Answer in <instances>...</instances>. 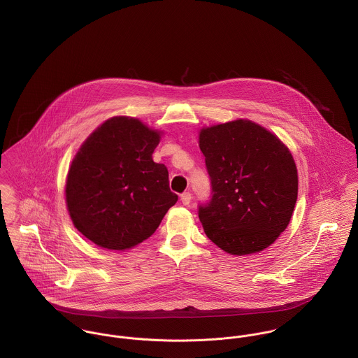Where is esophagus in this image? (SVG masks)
<instances>
[{
	"label": "esophagus",
	"instance_id": "1",
	"mask_svg": "<svg viewBox=\"0 0 358 358\" xmlns=\"http://www.w3.org/2000/svg\"><path fill=\"white\" fill-rule=\"evenodd\" d=\"M180 200H182L183 205H189L192 203V194H190V193H183V194L180 196Z\"/></svg>",
	"mask_w": 358,
	"mask_h": 358
}]
</instances>
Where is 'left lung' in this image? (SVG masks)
I'll return each instance as SVG.
<instances>
[{
    "instance_id": "obj_1",
    "label": "left lung",
    "mask_w": 358,
    "mask_h": 358,
    "mask_svg": "<svg viewBox=\"0 0 358 358\" xmlns=\"http://www.w3.org/2000/svg\"><path fill=\"white\" fill-rule=\"evenodd\" d=\"M212 197L200 205L206 237L230 255L256 254L287 229L298 199V169L289 149L251 120L200 131Z\"/></svg>"
}]
</instances>
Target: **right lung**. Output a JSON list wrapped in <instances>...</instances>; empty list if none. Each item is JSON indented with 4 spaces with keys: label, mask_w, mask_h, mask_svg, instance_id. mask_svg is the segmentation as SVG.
Here are the masks:
<instances>
[{
    "label": "right lung",
    "mask_w": 358,
    "mask_h": 358,
    "mask_svg": "<svg viewBox=\"0 0 358 358\" xmlns=\"http://www.w3.org/2000/svg\"><path fill=\"white\" fill-rule=\"evenodd\" d=\"M161 132L134 117L99 125L74 155L66 205L74 227L94 244L124 251L148 240L178 196L168 169L153 161Z\"/></svg>",
    "instance_id": "1"
}]
</instances>
